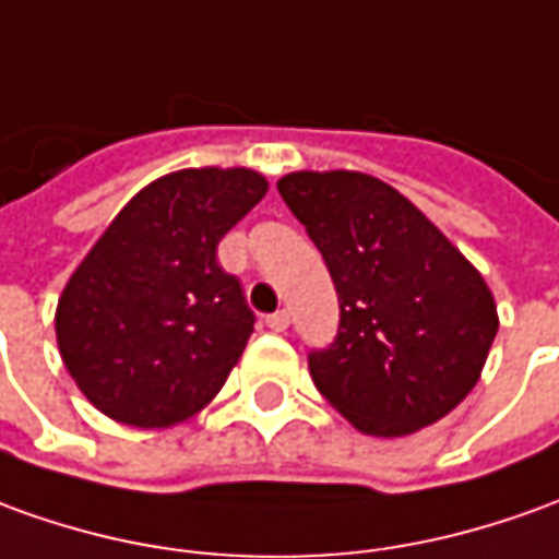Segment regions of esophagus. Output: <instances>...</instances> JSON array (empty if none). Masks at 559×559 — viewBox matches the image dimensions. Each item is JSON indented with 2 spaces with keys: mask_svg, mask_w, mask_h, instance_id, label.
Returning <instances> with one entry per match:
<instances>
[{
  "mask_svg": "<svg viewBox=\"0 0 559 559\" xmlns=\"http://www.w3.org/2000/svg\"><path fill=\"white\" fill-rule=\"evenodd\" d=\"M267 322V329L271 331H286L288 322H292V317H288V310H276V313H271V317L264 319Z\"/></svg>",
  "mask_w": 559,
  "mask_h": 559,
  "instance_id": "34e87169",
  "label": "esophagus"
}]
</instances>
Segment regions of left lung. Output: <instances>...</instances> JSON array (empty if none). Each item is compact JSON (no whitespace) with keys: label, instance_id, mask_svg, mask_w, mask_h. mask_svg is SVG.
Listing matches in <instances>:
<instances>
[{"label":"left lung","instance_id":"left-lung-1","mask_svg":"<svg viewBox=\"0 0 559 559\" xmlns=\"http://www.w3.org/2000/svg\"><path fill=\"white\" fill-rule=\"evenodd\" d=\"M280 194L325 258L341 325L310 377L359 432L399 438L475 390L499 331L492 292L392 185L353 169L288 173Z\"/></svg>","mask_w":559,"mask_h":559}]
</instances>
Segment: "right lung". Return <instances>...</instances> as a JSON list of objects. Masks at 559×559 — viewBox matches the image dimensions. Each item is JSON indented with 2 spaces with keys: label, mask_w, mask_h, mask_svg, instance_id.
I'll list each match as a JSON object with an SVG mask.
<instances>
[{
  "label": "right lung",
  "mask_w": 559,
  "mask_h": 559,
  "mask_svg": "<svg viewBox=\"0 0 559 559\" xmlns=\"http://www.w3.org/2000/svg\"><path fill=\"white\" fill-rule=\"evenodd\" d=\"M264 194L255 169H179L115 215L53 317L63 365L96 411L167 429L218 395L255 317L215 252Z\"/></svg>",
  "instance_id": "add662e5"
}]
</instances>
